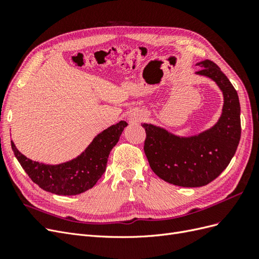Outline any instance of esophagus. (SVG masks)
Here are the masks:
<instances>
[{
  "label": "esophagus",
  "mask_w": 259,
  "mask_h": 259,
  "mask_svg": "<svg viewBox=\"0 0 259 259\" xmlns=\"http://www.w3.org/2000/svg\"><path fill=\"white\" fill-rule=\"evenodd\" d=\"M132 117V120H135V121H137L138 120V117L137 116H135V115H133V116H131Z\"/></svg>",
  "instance_id": "34e87169"
}]
</instances>
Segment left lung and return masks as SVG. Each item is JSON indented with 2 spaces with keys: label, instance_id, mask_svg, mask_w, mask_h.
Returning a JSON list of instances; mask_svg holds the SVG:
<instances>
[{
  "label": "left lung",
  "instance_id": "1",
  "mask_svg": "<svg viewBox=\"0 0 259 259\" xmlns=\"http://www.w3.org/2000/svg\"><path fill=\"white\" fill-rule=\"evenodd\" d=\"M197 75L214 81L222 91V114L213 126L199 134L179 136L165 127L142 123L146 130L145 153L151 169L164 182L194 188L213 182L229 165L241 137L237 91L221 68L210 60L198 62Z\"/></svg>",
  "mask_w": 259,
  "mask_h": 259
}]
</instances>
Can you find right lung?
I'll return each instance as SVG.
<instances>
[{
	"mask_svg": "<svg viewBox=\"0 0 259 259\" xmlns=\"http://www.w3.org/2000/svg\"><path fill=\"white\" fill-rule=\"evenodd\" d=\"M126 126L125 121L111 125L96 135L79 155L59 164L32 161L19 152L13 142L12 149L28 176L43 190L58 195H76L91 189L104 175L109 154Z\"/></svg>",
	"mask_w": 259,
	"mask_h": 259,
	"instance_id": "1",
	"label": "right lung"
}]
</instances>
